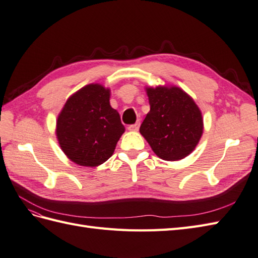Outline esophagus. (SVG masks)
I'll return each instance as SVG.
<instances>
[{
	"label": "esophagus",
	"instance_id": "34e87169",
	"mask_svg": "<svg viewBox=\"0 0 258 258\" xmlns=\"http://www.w3.org/2000/svg\"><path fill=\"white\" fill-rule=\"evenodd\" d=\"M138 128H140V122L132 124L128 126V131H132V132H136V131H138Z\"/></svg>",
	"mask_w": 258,
	"mask_h": 258
}]
</instances>
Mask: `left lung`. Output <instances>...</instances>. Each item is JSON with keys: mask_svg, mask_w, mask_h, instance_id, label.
I'll return each instance as SVG.
<instances>
[{"mask_svg": "<svg viewBox=\"0 0 258 258\" xmlns=\"http://www.w3.org/2000/svg\"><path fill=\"white\" fill-rule=\"evenodd\" d=\"M146 91L150 111L141 125V134L161 159H183L195 149L203 135L200 108L176 86L147 87Z\"/></svg>", "mask_w": 258, "mask_h": 258, "instance_id": "left-lung-1", "label": "left lung"}]
</instances>
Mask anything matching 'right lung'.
<instances>
[{"instance_id": "right-lung-1", "label": "right lung", "mask_w": 258, "mask_h": 258, "mask_svg": "<svg viewBox=\"0 0 258 258\" xmlns=\"http://www.w3.org/2000/svg\"><path fill=\"white\" fill-rule=\"evenodd\" d=\"M110 89L89 84L72 95L57 116L55 134L63 153L83 167H97L113 155L124 133Z\"/></svg>"}]
</instances>
